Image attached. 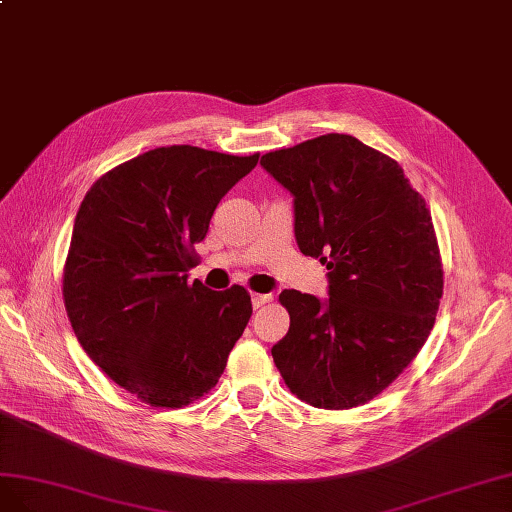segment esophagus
<instances>
[{
    "instance_id": "obj_1",
    "label": "esophagus",
    "mask_w": 512,
    "mask_h": 512,
    "mask_svg": "<svg viewBox=\"0 0 512 512\" xmlns=\"http://www.w3.org/2000/svg\"><path fill=\"white\" fill-rule=\"evenodd\" d=\"M272 300H274L272 294H253V306H255V309H259V306H264V304H270Z\"/></svg>"
}]
</instances>
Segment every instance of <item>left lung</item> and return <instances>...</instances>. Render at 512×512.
Listing matches in <instances>:
<instances>
[{
    "mask_svg": "<svg viewBox=\"0 0 512 512\" xmlns=\"http://www.w3.org/2000/svg\"><path fill=\"white\" fill-rule=\"evenodd\" d=\"M294 195L296 240L326 264L330 298L281 291L289 332L272 347L300 401L349 410L382 394L429 339L444 294L431 212L397 160L352 135L261 156Z\"/></svg>",
    "mask_w": 512,
    "mask_h": 512,
    "instance_id": "left-lung-1",
    "label": "left lung"
}]
</instances>
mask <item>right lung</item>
I'll list each match as a JSON object with an SVG mask.
<instances>
[{
	"mask_svg": "<svg viewBox=\"0 0 512 512\" xmlns=\"http://www.w3.org/2000/svg\"><path fill=\"white\" fill-rule=\"evenodd\" d=\"M259 154L167 145L113 167L85 193L64 264L66 313L85 354L152 407L212 390L253 315L242 285L188 283L195 244Z\"/></svg>",
	"mask_w": 512,
	"mask_h": 512,
	"instance_id": "add662e5",
	"label": "right lung"
}]
</instances>
